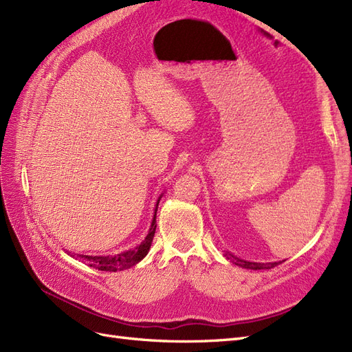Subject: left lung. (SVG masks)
Wrapping results in <instances>:
<instances>
[{"label":"left lung","mask_w":352,"mask_h":352,"mask_svg":"<svg viewBox=\"0 0 352 352\" xmlns=\"http://www.w3.org/2000/svg\"><path fill=\"white\" fill-rule=\"evenodd\" d=\"M225 257L228 260H230L233 264L239 265L242 269H250V270H264V269H273L278 264H282L285 260L282 261H272V263H260V261H251V260H245L241 257H236L232 252H225Z\"/></svg>","instance_id":"left-lung-1"}]
</instances>
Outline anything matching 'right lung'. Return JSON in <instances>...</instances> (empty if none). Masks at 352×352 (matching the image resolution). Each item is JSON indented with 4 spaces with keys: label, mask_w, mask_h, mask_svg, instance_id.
Listing matches in <instances>:
<instances>
[{
    "label": "right lung",
    "mask_w": 352,
    "mask_h": 352,
    "mask_svg": "<svg viewBox=\"0 0 352 352\" xmlns=\"http://www.w3.org/2000/svg\"><path fill=\"white\" fill-rule=\"evenodd\" d=\"M164 194V192H163ZM163 194L158 197L155 202V208H154V216L151 220V226L148 229V233L145 238L136 245H132V247L117 251V252H110V254H72V257H78L82 263L88 264L89 267L98 269L102 272H117V270H126L131 269L132 265L138 264L141 260H144L145 255L148 254L151 248L153 238L157 228V208H158V202L162 199Z\"/></svg>",
    "instance_id": "right-lung-1"
}]
</instances>
